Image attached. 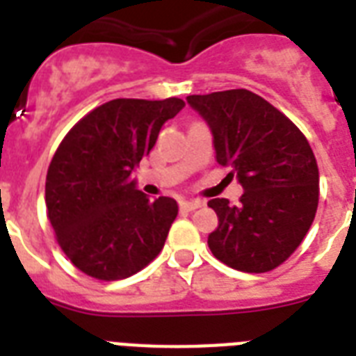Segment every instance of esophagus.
Wrapping results in <instances>:
<instances>
[{"mask_svg": "<svg viewBox=\"0 0 356 356\" xmlns=\"http://www.w3.org/2000/svg\"><path fill=\"white\" fill-rule=\"evenodd\" d=\"M201 205H203L201 201H181V203H179V209H181V212H192L195 211V209H200Z\"/></svg>", "mask_w": 356, "mask_h": 356, "instance_id": "esophagus-1", "label": "esophagus"}]
</instances>
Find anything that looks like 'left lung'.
Instances as JSON below:
<instances>
[{
    "mask_svg": "<svg viewBox=\"0 0 356 356\" xmlns=\"http://www.w3.org/2000/svg\"><path fill=\"white\" fill-rule=\"evenodd\" d=\"M209 123L216 161L231 166L243 194L238 205L211 200L218 227L209 248L218 260L245 273L281 266L314 222L320 173L309 140L264 97L245 88L188 96Z\"/></svg>",
    "mask_w": 356,
    "mask_h": 356,
    "instance_id": "obj_1",
    "label": "left lung"
}]
</instances>
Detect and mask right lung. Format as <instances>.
<instances>
[{
	"label": "right lung",
	"mask_w": 356,
	"mask_h": 356,
	"mask_svg": "<svg viewBox=\"0 0 356 356\" xmlns=\"http://www.w3.org/2000/svg\"><path fill=\"white\" fill-rule=\"evenodd\" d=\"M183 99H113L70 129L46 177L47 218L72 264L99 281H118L164 248L177 201L149 200L133 170L149 155Z\"/></svg>",
	"instance_id": "1"
}]
</instances>
